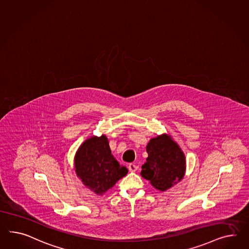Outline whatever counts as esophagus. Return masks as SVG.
<instances>
[{
    "instance_id": "1",
    "label": "esophagus",
    "mask_w": 249,
    "mask_h": 249,
    "mask_svg": "<svg viewBox=\"0 0 249 249\" xmlns=\"http://www.w3.org/2000/svg\"><path fill=\"white\" fill-rule=\"evenodd\" d=\"M128 169H129V171L131 172H136L137 169H138V166L135 165L134 163H130V164L128 165Z\"/></svg>"
}]
</instances>
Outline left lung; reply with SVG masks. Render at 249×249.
I'll use <instances>...</instances> for the list:
<instances>
[{"mask_svg": "<svg viewBox=\"0 0 249 249\" xmlns=\"http://www.w3.org/2000/svg\"><path fill=\"white\" fill-rule=\"evenodd\" d=\"M148 157L142 166V178L160 192H165L179 182L186 172L185 154L171 135L162 134L147 143Z\"/></svg>", "mask_w": 249, "mask_h": 249, "instance_id": "8db88e82", "label": "left lung"}]
</instances>
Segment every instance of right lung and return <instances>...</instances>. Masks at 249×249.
Returning a JSON list of instances; mask_svg holds the SVG:
<instances>
[{
    "label": "right lung",
    "instance_id": "obj_1",
    "mask_svg": "<svg viewBox=\"0 0 249 249\" xmlns=\"http://www.w3.org/2000/svg\"><path fill=\"white\" fill-rule=\"evenodd\" d=\"M74 169L83 184L96 195L106 193L128 172L111 153L106 134L84 142L75 155Z\"/></svg>",
    "mask_w": 249,
    "mask_h": 249
}]
</instances>
